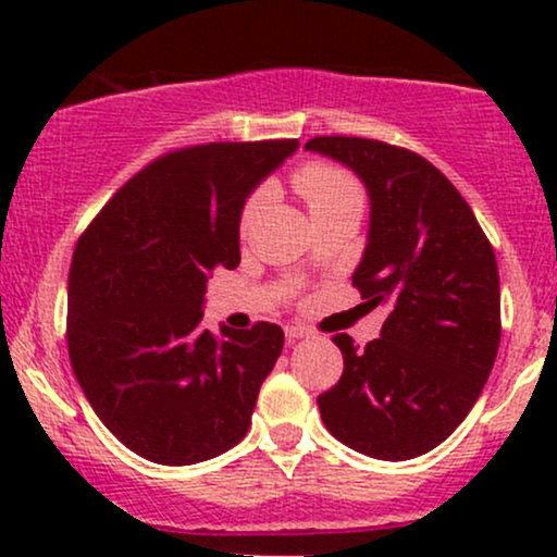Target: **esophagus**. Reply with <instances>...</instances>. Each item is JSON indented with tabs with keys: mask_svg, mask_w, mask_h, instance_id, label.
<instances>
[{
	"mask_svg": "<svg viewBox=\"0 0 557 557\" xmlns=\"http://www.w3.org/2000/svg\"><path fill=\"white\" fill-rule=\"evenodd\" d=\"M309 335H311V330L300 327V324H287V327H285L287 341H304V337H309Z\"/></svg>",
	"mask_w": 557,
	"mask_h": 557,
	"instance_id": "34e87169",
	"label": "esophagus"
}]
</instances>
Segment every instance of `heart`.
<instances>
[{
    "mask_svg": "<svg viewBox=\"0 0 557 557\" xmlns=\"http://www.w3.org/2000/svg\"><path fill=\"white\" fill-rule=\"evenodd\" d=\"M296 188L309 203V212H322V209L341 207V203H359L361 207V190L348 172L332 168V164H306L296 175ZM267 201V190L261 188L246 201L240 214V230L246 233L253 225L261 207Z\"/></svg>",
    "mask_w": 557,
    "mask_h": 557,
    "instance_id": "1",
    "label": "heart"
}]
</instances>
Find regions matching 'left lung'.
I'll list each match as a JSON object with an SVG mask.
<instances>
[{
  "instance_id": "left-lung-1",
  "label": "left lung",
  "mask_w": 557,
  "mask_h": 557,
  "mask_svg": "<svg viewBox=\"0 0 557 557\" xmlns=\"http://www.w3.org/2000/svg\"><path fill=\"white\" fill-rule=\"evenodd\" d=\"M341 162L369 196V233L354 285L387 306L359 350L337 335L343 376L317 398L343 445L408 461L445 443L471 411L500 345V277L490 240L456 185L413 151L369 138L304 146Z\"/></svg>"
}]
</instances>
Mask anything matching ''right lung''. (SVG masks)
Returning a JSON list of instances; mask_svg holds the SVG:
<instances>
[{
  "label": "right lung",
  "instance_id": "add662e5",
  "mask_svg": "<svg viewBox=\"0 0 557 557\" xmlns=\"http://www.w3.org/2000/svg\"><path fill=\"white\" fill-rule=\"evenodd\" d=\"M296 151L298 140H251L159 157L75 246L70 363L101 424L146 461H209L251 426L285 335L270 322L203 330L207 283L240 264L246 198Z\"/></svg>",
  "mask_w": 557,
  "mask_h": 557
}]
</instances>
